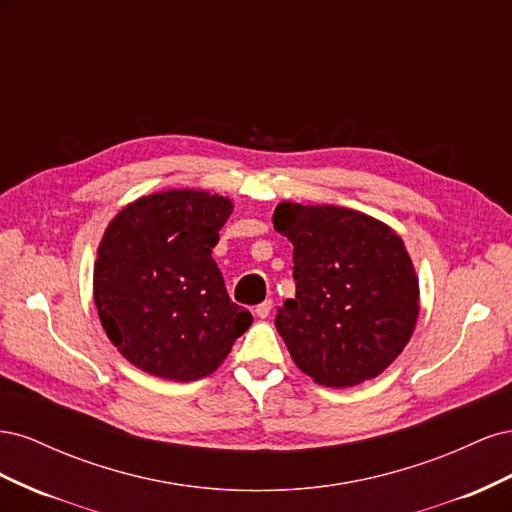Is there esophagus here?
Instances as JSON below:
<instances>
[{"label":"esophagus","instance_id":"1","mask_svg":"<svg viewBox=\"0 0 512 512\" xmlns=\"http://www.w3.org/2000/svg\"><path fill=\"white\" fill-rule=\"evenodd\" d=\"M271 309H273V301H271V299H267V301H262L260 305H256L254 312H256V316H258V318H267V316L271 314Z\"/></svg>","mask_w":512,"mask_h":512}]
</instances>
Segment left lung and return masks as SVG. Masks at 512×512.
I'll list each match as a JSON object with an SVG mask.
<instances>
[{
  "label": "left lung",
  "instance_id": "left-lung-1",
  "mask_svg": "<svg viewBox=\"0 0 512 512\" xmlns=\"http://www.w3.org/2000/svg\"><path fill=\"white\" fill-rule=\"evenodd\" d=\"M273 226L294 245L297 294L275 316L292 361L335 389L380 376L418 318L404 241L380 220L333 205L280 203Z\"/></svg>",
  "mask_w": 512,
  "mask_h": 512
}]
</instances>
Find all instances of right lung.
Wrapping results in <instances>:
<instances>
[{"instance_id": "add662e5", "label": "right lung", "mask_w": 512, "mask_h": 512, "mask_svg": "<svg viewBox=\"0 0 512 512\" xmlns=\"http://www.w3.org/2000/svg\"><path fill=\"white\" fill-rule=\"evenodd\" d=\"M230 198L168 190L134 200L104 230L94 301L108 339L151 376L190 382L218 369L252 314L230 301L211 258Z\"/></svg>"}]
</instances>
